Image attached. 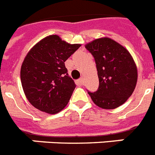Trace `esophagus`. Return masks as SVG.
Listing matches in <instances>:
<instances>
[{
  "label": "esophagus",
  "instance_id": "1",
  "mask_svg": "<svg viewBox=\"0 0 155 155\" xmlns=\"http://www.w3.org/2000/svg\"><path fill=\"white\" fill-rule=\"evenodd\" d=\"M83 84H84V81H83L82 78H81V79H79V80L76 81V84L78 85V86H79V87L82 86Z\"/></svg>",
  "mask_w": 155,
  "mask_h": 155
}]
</instances>
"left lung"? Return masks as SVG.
Masks as SVG:
<instances>
[{
  "label": "left lung",
  "mask_w": 155,
  "mask_h": 155,
  "mask_svg": "<svg viewBox=\"0 0 155 155\" xmlns=\"http://www.w3.org/2000/svg\"><path fill=\"white\" fill-rule=\"evenodd\" d=\"M93 55L100 85L88 92L93 103L105 110L115 109L132 96L138 78L137 64L128 50L107 37L95 39L85 45Z\"/></svg>",
  "instance_id": "left-lung-1"
}]
</instances>
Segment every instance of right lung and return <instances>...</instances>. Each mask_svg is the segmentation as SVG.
Instances as JSON below:
<instances>
[{
    "label": "right lung",
    "instance_id": "add662e5",
    "mask_svg": "<svg viewBox=\"0 0 155 155\" xmlns=\"http://www.w3.org/2000/svg\"><path fill=\"white\" fill-rule=\"evenodd\" d=\"M81 45L67 43L55 34L41 40L26 54L21 66V83L34 107L55 114L67 105L76 84L68 76L64 62Z\"/></svg>",
    "mask_w": 155,
    "mask_h": 155
}]
</instances>
